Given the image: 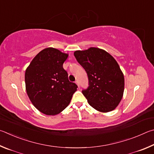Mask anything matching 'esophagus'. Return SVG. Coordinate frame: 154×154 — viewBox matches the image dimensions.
Instances as JSON below:
<instances>
[{"instance_id":"1","label":"esophagus","mask_w":154,"mask_h":154,"mask_svg":"<svg viewBox=\"0 0 154 154\" xmlns=\"http://www.w3.org/2000/svg\"><path fill=\"white\" fill-rule=\"evenodd\" d=\"M75 84H76V85H78V87H79H79H80V84H79V80H76V81H75Z\"/></svg>"}]
</instances>
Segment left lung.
I'll list each match as a JSON object with an SVG mask.
<instances>
[{"label": "left lung", "mask_w": 154, "mask_h": 154, "mask_svg": "<svg viewBox=\"0 0 154 154\" xmlns=\"http://www.w3.org/2000/svg\"><path fill=\"white\" fill-rule=\"evenodd\" d=\"M87 73L88 87L82 94L88 104L103 113L115 109L122 100L125 77L116 59L103 49L90 47L74 53Z\"/></svg>", "instance_id": "8db88e82"}]
</instances>
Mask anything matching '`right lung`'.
Listing matches in <instances>:
<instances>
[{
	"instance_id": "right-lung-1",
	"label": "right lung",
	"mask_w": 154,
	"mask_h": 154,
	"mask_svg": "<svg viewBox=\"0 0 154 154\" xmlns=\"http://www.w3.org/2000/svg\"><path fill=\"white\" fill-rule=\"evenodd\" d=\"M68 54L48 47L32 59L25 72L26 90L34 106L46 115L59 114L69 104L78 86L68 80L63 64Z\"/></svg>"
}]
</instances>
